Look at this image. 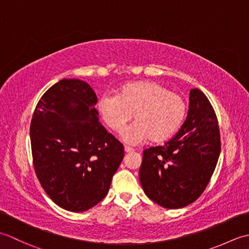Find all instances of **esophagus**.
Instances as JSON below:
<instances>
[{
  "label": "esophagus",
  "mask_w": 249,
  "mask_h": 249,
  "mask_svg": "<svg viewBox=\"0 0 249 249\" xmlns=\"http://www.w3.org/2000/svg\"><path fill=\"white\" fill-rule=\"evenodd\" d=\"M124 151H125L126 153H134V152H135V149H133V147H130V146L125 145Z\"/></svg>",
  "instance_id": "1"
}]
</instances>
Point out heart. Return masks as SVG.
Instances as JSON below:
<instances>
[{"mask_svg": "<svg viewBox=\"0 0 249 249\" xmlns=\"http://www.w3.org/2000/svg\"><path fill=\"white\" fill-rule=\"evenodd\" d=\"M97 108L105 124L116 134L123 131L134 116L136 123L123 133L124 141L130 144L147 139L155 143L169 140L187 114V104L181 95L151 81L125 84L115 96L100 97Z\"/></svg>", "mask_w": 249, "mask_h": 249, "instance_id": "1", "label": "heart"}]
</instances>
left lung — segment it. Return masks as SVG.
<instances>
[{"instance_id":"1","label":"left lung","mask_w":249,"mask_h":249,"mask_svg":"<svg viewBox=\"0 0 249 249\" xmlns=\"http://www.w3.org/2000/svg\"><path fill=\"white\" fill-rule=\"evenodd\" d=\"M220 154L217 118L199 89L189 94L186 121L172 139L143 151L139 170L145 195L166 209H181L208 186Z\"/></svg>"}]
</instances>
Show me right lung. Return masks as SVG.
Instances as JSON below:
<instances>
[{
	"label": "right lung",
	"mask_w": 249,
	"mask_h": 249,
	"mask_svg": "<svg viewBox=\"0 0 249 249\" xmlns=\"http://www.w3.org/2000/svg\"><path fill=\"white\" fill-rule=\"evenodd\" d=\"M97 96L87 82L62 79L36 106L30 137L34 170L51 200L84 212L108 194L124 146L98 122Z\"/></svg>",
	"instance_id": "add662e5"
}]
</instances>
